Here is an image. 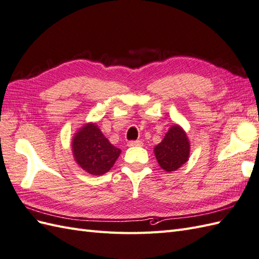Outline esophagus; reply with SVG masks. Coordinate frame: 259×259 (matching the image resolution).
Segmentation results:
<instances>
[{"label":"esophagus","instance_id":"34e87169","mask_svg":"<svg viewBox=\"0 0 259 259\" xmlns=\"http://www.w3.org/2000/svg\"><path fill=\"white\" fill-rule=\"evenodd\" d=\"M141 144H142V142L139 141V140L129 141V142H128V147H140Z\"/></svg>","mask_w":259,"mask_h":259}]
</instances>
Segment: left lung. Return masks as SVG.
Here are the masks:
<instances>
[{
	"label": "left lung",
	"instance_id": "obj_1",
	"mask_svg": "<svg viewBox=\"0 0 259 259\" xmlns=\"http://www.w3.org/2000/svg\"><path fill=\"white\" fill-rule=\"evenodd\" d=\"M154 154L158 165L165 171H175L189 160L190 142L180 124H173L163 140L154 147Z\"/></svg>",
	"mask_w": 259,
	"mask_h": 259
}]
</instances>
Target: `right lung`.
I'll return each instance as SVG.
<instances>
[{"instance_id": "obj_1", "label": "right lung", "mask_w": 259, "mask_h": 259, "mask_svg": "<svg viewBox=\"0 0 259 259\" xmlns=\"http://www.w3.org/2000/svg\"><path fill=\"white\" fill-rule=\"evenodd\" d=\"M75 162L91 175H103L114 166L121 150L114 147L95 122H88L72 138Z\"/></svg>"}]
</instances>
